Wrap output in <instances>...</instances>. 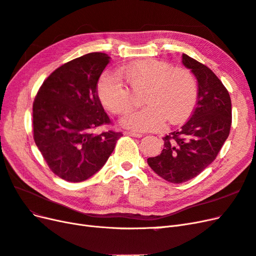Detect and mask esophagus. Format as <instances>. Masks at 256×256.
I'll list each match as a JSON object with an SVG mask.
<instances>
[{
    "mask_svg": "<svg viewBox=\"0 0 256 256\" xmlns=\"http://www.w3.org/2000/svg\"><path fill=\"white\" fill-rule=\"evenodd\" d=\"M125 134L130 136H134V138H142L143 134H138V132H134V131H126Z\"/></svg>",
    "mask_w": 256,
    "mask_h": 256,
    "instance_id": "obj_1",
    "label": "esophagus"
}]
</instances>
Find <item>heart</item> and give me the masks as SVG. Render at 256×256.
Listing matches in <instances>:
<instances>
[{
	"label": "heart",
	"instance_id": "obj_1",
	"mask_svg": "<svg viewBox=\"0 0 256 256\" xmlns=\"http://www.w3.org/2000/svg\"><path fill=\"white\" fill-rule=\"evenodd\" d=\"M118 76L106 72L97 84L100 102L116 115L134 109L136 98L142 97L143 109L130 113L122 124L136 130H158L168 122H182L194 109L198 85L193 74L182 67L152 58L131 62L118 70Z\"/></svg>",
	"mask_w": 256,
	"mask_h": 256
}]
</instances>
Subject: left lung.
I'll return each mask as SVG.
<instances>
[{
    "mask_svg": "<svg viewBox=\"0 0 256 256\" xmlns=\"http://www.w3.org/2000/svg\"><path fill=\"white\" fill-rule=\"evenodd\" d=\"M182 64L198 80L196 106L180 130L164 138L161 154L147 159L154 173L173 184L204 171L219 154L232 125L230 97L218 76L187 54H182Z\"/></svg>",
    "mask_w": 256,
    "mask_h": 256,
    "instance_id": "1",
    "label": "left lung"
}]
</instances>
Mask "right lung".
Wrapping results in <instances>:
<instances>
[{"label": "right lung", "instance_id": "right-lung-1", "mask_svg": "<svg viewBox=\"0 0 256 256\" xmlns=\"http://www.w3.org/2000/svg\"><path fill=\"white\" fill-rule=\"evenodd\" d=\"M106 53L92 52L56 69L33 104L34 141L51 171L62 180L80 182L97 173L122 136L110 125L97 95V83L109 64Z\"/></svg>", "mask_w": 256, "mask_h": 256}]
</instances>
